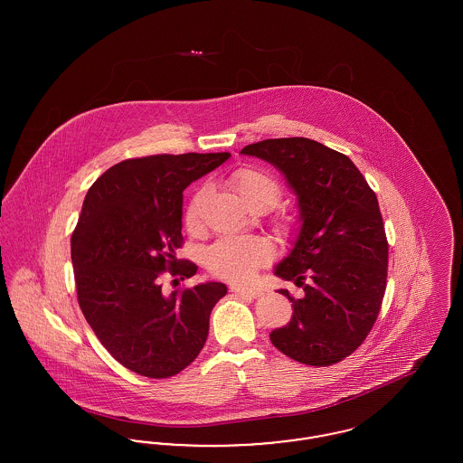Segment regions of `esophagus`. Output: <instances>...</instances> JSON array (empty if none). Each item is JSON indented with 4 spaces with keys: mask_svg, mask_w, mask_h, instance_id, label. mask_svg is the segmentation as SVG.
<instances>
[{
    "mask_svg": "<svg viewBox=\"0 0 463 463\" xmlns=\"http://www.w3.org/2000/svg\"><path fill=\"white\" fill-rule=\"evenodd\" d=\"M231 291L242 295V297H259L260 295V289H257V288L240 287V285H232Z\"/></svg>",
    "mask_w": 463,
    "mask_h": 463,
    "instance_id": "34e87169",
    "label": "esophagus"
}]
</instances>
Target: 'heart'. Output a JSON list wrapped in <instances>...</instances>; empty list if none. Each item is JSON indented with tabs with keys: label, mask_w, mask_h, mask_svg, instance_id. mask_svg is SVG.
I'll return each instance as SVG.
<instances>
[{
	"label": "heart",
	"mask_w": 463,
	"mask_h": 463,
	"mask_svg": "<svg viewBox=\"0 0 463 463\" xmlns=\"http://www.w3.org/2000/svg\"><path fill=\"white\" fill-rule=\"evenodd\" d=\"M229 189L242 203L257 212L272 210L283 199V184L278 176L259 166H241L227 178ZM208 187L201 185L189 199L184 213V221L189 231L201 229V213L208 199ZM276 231L281 236H291L295 221L287 215L274 222ZM274 259V246L265 238H227L215 242L206 251V267L217 278L227 281H250L255 272Z\"/></svg>",
	"instance_id": "heart-1"
}]
</instances>
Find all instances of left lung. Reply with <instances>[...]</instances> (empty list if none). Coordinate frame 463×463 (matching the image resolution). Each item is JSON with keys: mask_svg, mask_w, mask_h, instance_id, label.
<instances>
[{"mask_svg": "<svg viewBox=\"0 0 463 463\" xmlns=\"http://www.w3.org/2000/svg\"><path fill=\"white\" fill-rule=\"evenodd\" d=\"M272 163L298 196L302 229L276 274L304 288L270 342L308 366L345 359L373 328L387 287L389 242L378 199L353 161L304 138H267L241 149Z\"/></svg>", "mask_w": 463, "mask_h": 463, "instance_id": "8db88e82", "label": "left lung"}]
</instances>
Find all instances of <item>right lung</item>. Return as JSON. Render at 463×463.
I'll return each instance as SVG.
<instances>
[{"instance_id":"1","label":"right lung","mask_w":463,"mask_h":463,"mask_svg":"<svg viewBox=\"0 0 463 463\" xmlns=\"http://www.w3.org/2000/svg\"><path fill=\"white\" fill-rule=\"evenodd\" d=\"M229 153L125 159L99 176L71 236L78 304L100 344L125 368L168 378L201 353L210 314L227 293L222 283L178 288L198 265L178 260L182 193L221 166Z\"/></svg>"}]
</instances>
